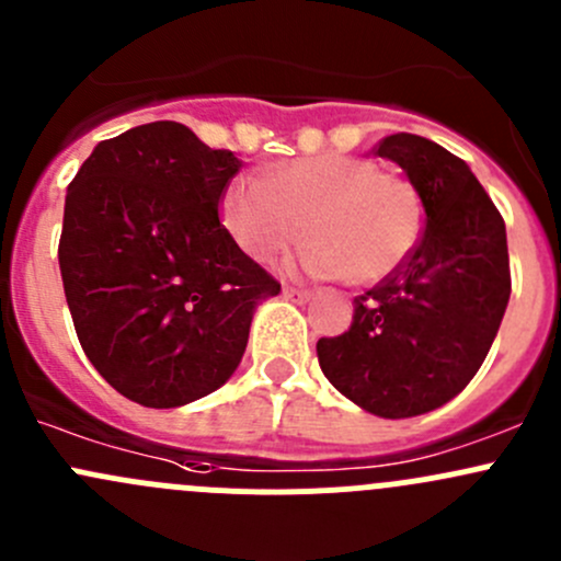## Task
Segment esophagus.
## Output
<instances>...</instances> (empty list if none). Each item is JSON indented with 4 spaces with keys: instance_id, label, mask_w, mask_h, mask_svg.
Returning <instances> with one entry per match:
<instances>
[{
    "instance_id": "esophagus-1",
    "label": "esophagus",
    "mask_w": 561,
    "mask_h": 561,
    "mask_svg": "<svg viewBox=\"0 0 561 561\" xmlns=\"http://www.w3.org/2000/svg\"><path fill=\"white\" fill-rule=\"evenodd\" d=\"M285 298H290V301H298V304H307L309 298H312V293L309 290H301V287H285Z\"/></svg>"
}]
</instances>
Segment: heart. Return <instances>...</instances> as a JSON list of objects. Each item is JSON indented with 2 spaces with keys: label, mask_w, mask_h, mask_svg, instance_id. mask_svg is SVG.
<instances>
[{
  "label": "heart",
  "mask_w": 561,
  "mask_h": 561,
  "mask_svg": "<svg viewBox=\"0 0 561 561\" xmlns=\"http://www.w3.org/2000/svg\"><path fill=\"white\" fill-rule=\"evenodd\" d=\"M222 219L252 260L276 257L307 233L301 268L371 285L410 257L423 208L410 181L380 173L371 160L317 154L230 184Z\"/></svg>",
  "instance_id": "b5f03b06"
}]
</instances>
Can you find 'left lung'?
Returning <instances> with one entry per match:
<instances>
[{
    "instance_id": "8db88e82",
    "label": "left lung",
    "mask_w": 561,
    "mask_h": 561,
    "mask_svg": "<svg viewBox=\"0 0 561 561\" xmlns=\"http://www.w3.org/2000/svg\"><path fill=\"white\" fill-rule=\"evenodd\" d=\"M371 151L407 173L426 228L355 298L350 331L317 342V358L339 393L396 421L448 404L478 375L511 301V260L505 222L467 162L410 133Z\"/></svg>"
}]
</instances>
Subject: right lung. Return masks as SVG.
I'll return each instance as SVG.
<instances>
[{"mask_svg": "<svg viewBox=\"0 0 561 561\" xmlns=\"http://www.w3.org/2000/svg\"><path fill=\"white\" fill-rule=\"evenodd\" d=\"M179 122L94 146L65 197L59 268L78 342L129 401L184 407L244 358L257 304L279 293L219 222L239 173Z\"/></svg>", "mask_w": 561, "mask_h": 561, "instance_id": "add662e5", "label": "right lung"}]
</instances>
